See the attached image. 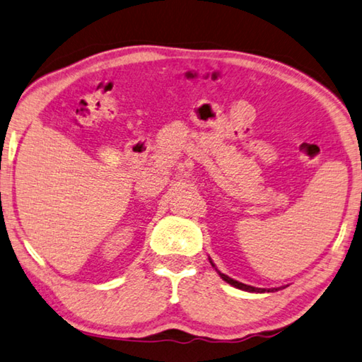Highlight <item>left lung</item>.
Instances as JSON below:
<instances>
[{"instance_id":"8db88e82","label":"left lung","mask_w":362,"mask_h":362,"mask_svg":"<svg viewBox=\"0 0 362 362\" xmlns=\"http://www.w3.org/2000/svg\"><path fill=\"white\" fill-rule=\"evenodd\" d=\"M210 262H211L213 267H216V265L213 264L211 259H210ZM216 270H218V269H216ZM218 274L221 275V278H223V280H224L226 283H229V284H232V286H235V288L242 289V291H248V293H274V291H278L276 288H272V289H264V288H255V286H248V284H245V283H240V281H237V280H233V278H230V276H227V275H224V274H221L219 270H218Z\"/></svg>"}]
</instances>
